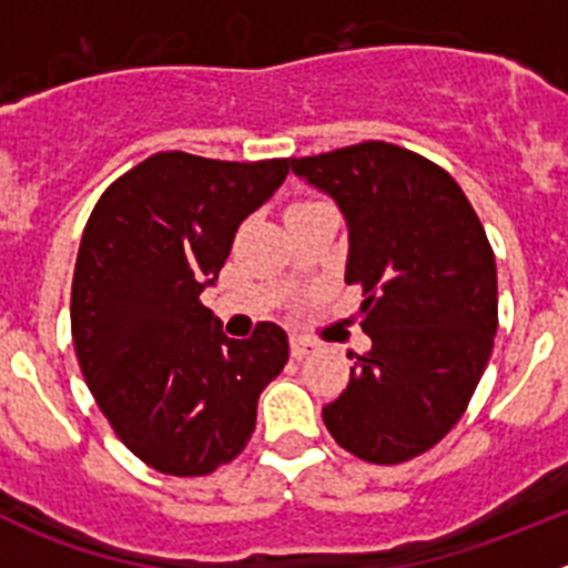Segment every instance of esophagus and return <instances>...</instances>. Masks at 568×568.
I'll return each mask as SVG.
<instances>
[{"label": "esophagus", "mask_w": 568, "mask_h": 568, "mask_svg": "<svg viewBox=\"0 0 568 568\" xmlns=\"http://www.w3.org/2000/svg\"><path fill=\"white\" fill-rule=\"evenodd\" d=\"M313 349L315 344L307 335H293V341H290V353H293V358H304V355H310Z\"/></svg>", "instance_id": "1"}]
</instances>
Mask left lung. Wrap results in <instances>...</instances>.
<instances>
[{"mask_svg": "<svg viewBox=\"0 0 568 568\" xmlns=\"http://www.w3.org/2000/svg\"><path fill=\"white\" fill-rule=\"evenodd\" d=\"M293 173L344 213V278L364 293L361 329L373 338L324 424L366 464L418 458L466 413L495 344L498 270L484 224L453 175L398 144L304 155Z\"/></svg>", "mask_w": 568, "mask_h": 568, "instance_id": "obj_1", "label": "left lung"}]
</instances>
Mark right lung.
Returning <instances> with one entry per match:
<instances>
[{"label":"right lung","instance_id":"obj_1","mask_svg":"<svg viewBox=\"0 0 568 568\" xmlns=\"http://www.w3.org/2000/svg\"><path fill=\"white\" fill-rule=\"evenodd\" d=\"M287 173L290 159L153 153L84 224L70 290L79 366L119 440L155 471L199 478L230 464L253 435L261 389L287 364L278 324L235 341L202 304L235 230Z\"/></svg>","mask_w":568,"mask_h":568}]
</instances>
